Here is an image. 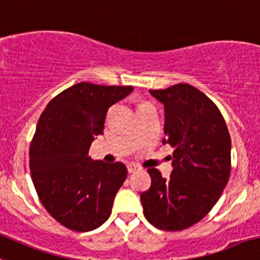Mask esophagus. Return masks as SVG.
Returning <instances> with one entry per match:
<instances>
[{
  "mask_svg": "<svg viewBox=\"0 0 260 260\" xmlns=\"http://www.w3.org/2000/svg\"><path fill=\"white\" fill-rule=\"evenodd\" d=\"M127 169H128V173H136V171L137 170H140V166H137V165H135V164H129V165L127 166Z\"/></svg>",
  "mask_w": 260,
  "mask_h": 260,
  "instance_id": "1",
  "label": "esophagus"
}]
</instances>
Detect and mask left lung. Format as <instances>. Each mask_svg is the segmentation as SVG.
<instances>
[{
  "label": "left lung",
  "mask_w": 260,
  "mask_h": 260,
  "mask_svg": "<svg viewBox=\"0 0 260 260\" xmlns=\"http://www.w3.org/2000/svg\"><path fill=\"white\" fill-rule=\"evenodd\" d=\"M150 94L165 109L162 143L174 147L173 171L166 179L148 169L151 186L141 194L143 215L160 230H184L212 210L228 184L230 133L215 103L194 86L178 84Z\"/></svg>",
  "instance_id": "8db88e82"
}]
</instances>
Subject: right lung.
I'll return each instance as SVG.
<instances>
[{
	"label": "right lung",
	"mask_w": 260,
	"mask_h": 260,
	"mask_svg": "<svg viewBox=\"0 0 260 260\" xmlns=\"http://www.w3.org/2000/svg\"><path fill=\"white\" fill-rule=\"evenodd\" d=\"M132 91L80 82L50 100L40 115L29 151L32 183L45 210L70 230L91 231L112 213L127 168L91 160L89 148L103 135L108 109Z\"/></svg>",
	"instance_id": "right-lung-1"
}]
</instances>
